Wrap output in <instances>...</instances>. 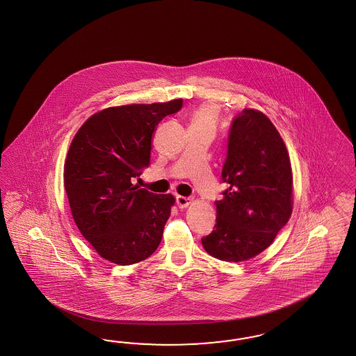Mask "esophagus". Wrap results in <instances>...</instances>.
Segmentation results:
<instances>
[{"label": "esophagus", "instance_id": "34e87169", "mask_svg": "<svg viewBox=\"0 0 356 356\" xmlns=\"http://www.w3.org/2000/svg\"><path fill=\"white\" fill-rule=\"evenodd\" d=\"M192 198H189V197H184V195H177L176 197V204L177 206L180 207V209H185V207H188V206L192 204Z\"/></svg>", "mask_w": 356, "mask_h": 356}]
</instances>
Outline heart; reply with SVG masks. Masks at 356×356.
Segmentation results:
<instances>
[{
	"instance_id": "heart-1",
	"label": "heart",
	"mask_w": 356,
	"mask_h": 356,
	"mask_svg": "<svg viewBox=\"0 0 356 356\" xmlns=\"http://www.w3.org/2000/svg\"><path fill=\"white\" fill-rule=\"evenodd\" d=\"M218 109L213 104H201L189 113V129L216 130Z\"/></svg>"
}]
</instances>
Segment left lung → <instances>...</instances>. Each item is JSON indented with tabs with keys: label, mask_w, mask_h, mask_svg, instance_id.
<instances>
[{
	"label": "left lung",
	"mask_w": 356,
	"mask_h": 356,
	"mask_svg": "<svg viewBox=\"0 0 356 356\" xmlns=\"http://www.w3.org/2000/svg\"><path fill=\"white\" fill-rule=\"evenodd\" d=\"M216 201V225L202 237L206 252L227 262L253 259L271 245L292 214V168L287 147L266 115L245 108L235 118Z\"/></svg>",
	"instance_id": "obj_1"
}]
</instances>
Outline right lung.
I'll use <instances>...</instances> for the list:
<instances>
[{
	"instance_id": "add662e5",
	"label": "right lung",
	"mask_w": 356,
	"mask_h": 356,
	"mask_svg": "<svg viewBox=\"0 0 356 356\" xmlns=\"http://www.w3.org/2000/svg\"><path fill=\"white\" fill-rule=\"evenodd\" d=\"M181 107L183 99L106 108L72 140L65 191L78 229L102 259L127 266L159 247L175 197L140 189L131 179L150 164L158 124Z\"/></svg>"
}]
</instances>
